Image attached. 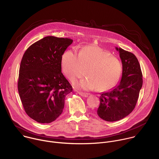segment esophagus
Returning a JSON list of instances; mask_svg holds the SVG:
<instances>
[{
	"label": "esophagus",
	"instance_id": "esophagus-1",
	"mask_svg": "<svg viewBox=\"0 0 159 159\" xmlns=\"http://www.w3.org/2000/svg\"><path fill=\"white\" fill-rule=\"evenodd\" d=\"M78 94L80 96H81L82 97H84V98H87L88 96L89 95V94H88V93H82V92H78Z\"/></svg>",
	"mask_w": 159,
	"mask_h": 159
}]
</instances>
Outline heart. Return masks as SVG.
Instances as JSON below:
<instances>
[{"label": "heart", "mask_w": 159, "mask_h": 159, "mask_svg": "<svg viewBox=\"0 0 159 159\" xmlns=\"http://www.w3.org/2000/svg\"><path fill=\"white\" fill-rule=\"evenodd\" d=\"M61 70L64 75L74 82L85 74L87 76L75 83L83 90L106 91L119 81L122 65L116 57L95 46H88L80 50H67L61 57Z\"/></svg>", "instance_id": "heart-1"}]
</instances>
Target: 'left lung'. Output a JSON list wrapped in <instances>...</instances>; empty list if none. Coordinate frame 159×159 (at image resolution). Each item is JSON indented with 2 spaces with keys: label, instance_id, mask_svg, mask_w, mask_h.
Here are the masks:
<instances>
[{
  "label": "left lung",
  "instance_id": "1",
  "mask_svg": "<svg viewBox=\"0 0 159 159\" xmlns=\"http://www.w3.org/2000/svg\"><path fill=\"white\" fill-rule=\"evenodd\" d=\"M123 65L121 80L118 85L100 96L97 113L106 121L123 119L133 111L139 99L143 79L138 59L134 54L116 47Z\"/></svg>",
  "mask_w": 159,
  "mask_h": 159
}]
</instances>
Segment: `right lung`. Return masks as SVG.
<instances>
[{"instance_id": "obj_1", "label": "right lung", "mask_w": 159, "mask_h": 159, "mask_svg": "<svg viewBox=\"0 0 159 159\" xmlns=\"http://www.w3.org/2000/svg\"><path fill=\"white\" fill-rule=\"evenodd\" d=\"M72 42L46 36L31 45L22 57L18 92L26 114L38 123L55 121L63 112L65 96L72 91L61 66L62 55Z\"/></svg>"}]
</instances>
